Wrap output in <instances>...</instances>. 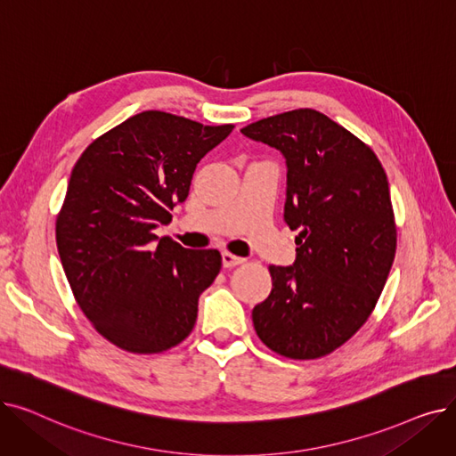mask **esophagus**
I'll return each mask as SVG.
<instances>
[{"mask_svg": "<svg viewBox=\"0 0 456 456\" xmlns=\"http://www.w3.org/2000/svg\"><path fill=\"white\" fill-rule=\"evenodd\" d=\"M244 260H246V258L236 256V255L227 253V251L222 253V265H224V268H234V266H238V265H242Z\"/></svg>", "mask_w": 456, "mask_h": 456, "instance_id": "obj_1", "label": "esophagus"}]
</instances>
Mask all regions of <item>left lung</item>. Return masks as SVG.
Segmentation results:
<instances>
[{
	"instance_id": "obj_1",
	"label": "left lung",
	"mask_w": 456,
	"mask_h": 456,
	"mask_svg": "<svg viewBox=\"0 0 456 456\" xmlns=\"http://www.w3.org/2000/svg\"><path fill=\"white\" fill-rule=\"evenodd\" d=\"M242 134L286 162L282 218L296 236L292 266H270L272 292L253 308L258 338L308 361L364 325L395 256L390 188L375 153L313 109L265 118Z\"/></svg>"
}]
</instances>
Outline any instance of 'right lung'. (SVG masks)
I'll use <instances>...</instances> for the list:
<instances>
[{
  "label": "right lung",
  "instance_id": "1",
  "mask_svg": "<svg viewBox=\"0 0 456 456\" xmlns=\"http://www.w3.org/2000/svg\"><path fill=\"white\" fill-rule=\"evenodd\" d=\"M232 129L146 110L94 140L71 170L59 256L85 316L114 346L160 353L194 329L222 255L186 249L155 229L172 222L198 162Z\"/></svg>",
  "mask_w": 456,
  "mask_h": 456
}]
</instances>
